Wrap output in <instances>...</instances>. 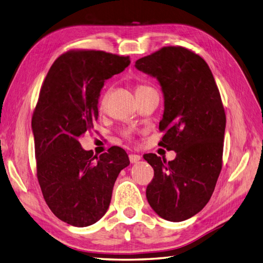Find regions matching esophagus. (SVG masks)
Here are the masks:
<instances>
[{"label": "esophagus", "mask_w": 263, "mask_h": 263, "mask_svg": "<svg viewBox=\"0 0 263 263\" xmlns=\"http://www.w3.org/2000/svg\"><path fill=\"white\" fill-rule=\"evenodd\" d=\"M129 159H130V162L131 163H137L138 161L141 160V157L139 156V154H130Z\"/></svg>", "instance_id": "obj_1"}]
</instances>
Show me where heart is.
Listing matches in <instances>:
<instances>
[{
	"label": "heart",
	"mask_w": 263,
	"mask_h": 263,
	"mask_svg": "<svg viewBox=\"0 0 263 263\" xmlns=\"http://www.w3.org/2000/svg\"><path fill=\"white\" fill-rule=\"evenodd\" d=\"M147 87H149V86L143 85V84H140V85H138V86H137V90H136V92L138 93V92H140V91H142V90H145V89H147ZM105 98H106V96H104V97L102 98V100H101V105H102V104L104 103V100H105ZM123 136L127 138V137L130 136V133L127 132V131H125V132H123Z\"/></svg>",
	"instance_id": "heart-1"
}]
</instances>
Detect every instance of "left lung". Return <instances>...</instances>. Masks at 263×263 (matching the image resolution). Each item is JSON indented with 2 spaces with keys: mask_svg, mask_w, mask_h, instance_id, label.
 Listing matches in <instances>:
<instances>
[{
  "mask_svg": "<svg viewBox=\"0 0 263 263\" xmlns=\"http://www.w3.org/2000/svg\"><path fill=\"white\" fill-rule=\"evenodd\" d=\"M136 67L159 80L164 94L159 144L177 152L169 162L143 156L154 170L146 199L161 218L183 221L208 203L222 169L226 112L218 85L204 60L183 46H163Z\"/></svg>",
  "mask_w": 263,
  "mask_h": 263,
  "instance_id": "8db88e82",
  "label": "left lung"
}]
</instances>
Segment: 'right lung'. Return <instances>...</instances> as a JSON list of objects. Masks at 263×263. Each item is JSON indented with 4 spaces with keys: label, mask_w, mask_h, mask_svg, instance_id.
Segmentation results:
<instances>
[{
    "label": "right lung",
    "mask_w": 263,
    "mask_h": 263,
    "mask_svg": "<svg viewBox=\"0 0 263 263\" xmlns=\"http://www.w3.org/2000/svg\"><path fill=\"white\" fill-rule=\"evenodd\" d=\"M130 63V57L104 51H67L40 90L32 116L36 177L51 211L71 226L87 227L103 217L120 171L130 164L122 147L111 146L98 157L79 142L98 120L104 81Z\"/></svg>",
    "instance_id": "add662e5"
}]
</instances>
